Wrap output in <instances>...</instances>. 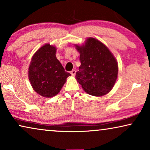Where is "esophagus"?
<instances>
[{
	"label": "esophagus",
	"mask_w": 150,
	"mask_h": 150,
	"mask_svg": "<svg viewBox=\"0 0 150 150\" xmlns=\"http://www.w3.org/2000/svg\"><path fill=\"white\" fill-rule=\"evenodd\" d=\"M76 69H73V70L71 71V74L72 76H75L76 74Z\"/></svg>",
	"instance_id": "34e87169"
}]
</instances>
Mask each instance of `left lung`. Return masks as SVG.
I'll return each mask as SVG.
<instances>
[{
    "mask_svg": "<svg viewBox=\"0 0 150 150\" xmlns=\"http://www.w3.org/2000/svg\"><path fill=\"white\" fill-rule=\"evenodd\" d=\"M76 46L81 66L76 79L84 91L93 96L108 93L115 83L118 65L108 48L100 41L88 38L85 44Z\"/></svg>",
    "mask_w": 150,
    "mask_h": 150,
    "instance_id": "left-lung-1",
    "label": "left lung"
}]
</instances>
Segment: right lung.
<instances>
[{
  "label": "right lung",
  "mask_w": 150,
  "mask_h": 150,
  "mask_svg": "<svg viewBox=\"0 0 150 150\" xmlns=\"http://www.w3.org/2000/svg\"><path fill=\"white\" fill-rule=\"evenodd\" d=\"M57 49L47 44L35 53L28 68V78L33 88L43 97L56 96L71 74L56 57Z\"/></svg>",
  "instance_id": "obj_1"
}]
</instances>
